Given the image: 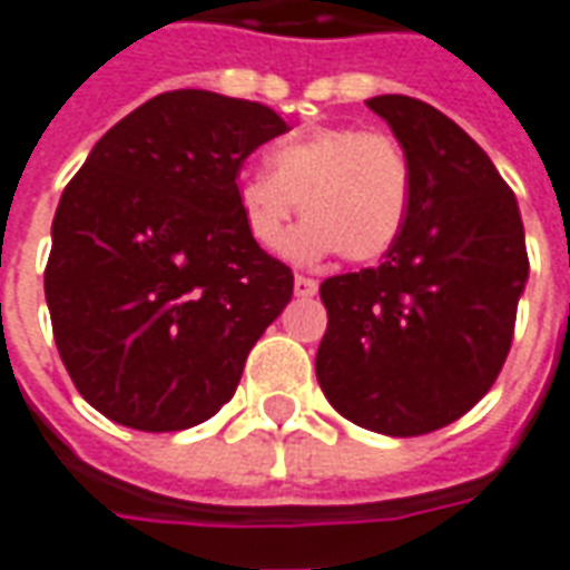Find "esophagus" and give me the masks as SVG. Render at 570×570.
<instances>
[{
    "label": "esophagus",
    "instance_id": "obj_1",
    "mask_svg": "<svg viewBox=\"0 0 570 570\" xmlns=\"http://www.w3.org/2000/svg\"><path fill=\"white\" fill-rule=\"evenodd\" d=\"M293 289H296L298 298L317 296V281H314V277H305V274H296V281H293Z\"/></svg>",
    "mask_w": 570,
    "mask_h": 570
}]
</instances>
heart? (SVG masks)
Wrapping results in <instances>:
<instances>
[{
	"mask_svg": "<svg viewBox=\"0 0 570 570\" xmlns=\"http://www.w3.org/2000/svg\"><path fill=\"white\" fill-rule=\"evenodd\" d=\"M411 196L414 168L402 141L360 126H317L281 141L268 168L244 171L235 187L244 229L263 250H284L302 200L308 223L289 253L320 259L341 250L350 263H374L395 247Z\"/></svg>",
	"mask_w": 570,
	"mask_h": 570,
	"instance_id": "obj_1",
	"label": "heart"
}]
</instances>
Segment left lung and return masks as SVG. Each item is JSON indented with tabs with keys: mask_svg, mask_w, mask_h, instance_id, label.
Instances as JSON below:
<instances>
[{
	"mask_svg": "<svg viewBox=\"0 0 570 570\" xmlns=\"http://www.w3.org/2000/svg\"><path fill=\"white\" fill-rule=\"evenodd\" d=\"M365 105L407 150L414 196L377 268L320 286L317 381L350 423L414 438L459 420L499 377L529 281L525 232L517 196L462 126L411 96Z\"/></svg>",
	"mask_w": 570,
	"mask_h": 570,
	"instance_id": "1",
	"label": "left lung"
}]
</instances>
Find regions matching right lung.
Here are the masks:
<instances>
[{
    "label": "right lung",
    "mask_w": 570,
    "mask_h": 570,
    "mask_svg": "<svg viewBox=\"0 0 570 570\" xmlns=\"http://www.w3.org/2000/svg\"><path fill=\"white\" fill-rule=\"evenodd\" d=\"M286 132L268 105L175 90L96 141L50 226L45 298L83 399L138 432L205 423L293 298L235 199L244 159Z\"/></svg>",
    "instance_id": "1"
}]
</instances>
